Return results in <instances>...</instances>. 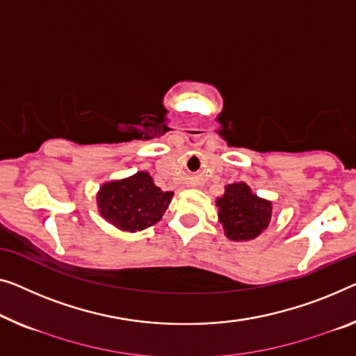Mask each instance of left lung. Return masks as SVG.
Listing matches in <instances>:
<instances>
[{
	"label": "left lung",
	"mask_w": 356,
	"mask_h": 356,
	"mask_svg": "<svg viewBox=\"0 0 356 356\" xmlns=\"http://www.w3.org/2000/svg\"><path fill=\"white\" fill-rule=\"evenodd\" d=\"M219 222L232 241H251L270 225L273 216L272 201L252 193L245 182L229 184L216 200Z\"/></svg>",
	"instance_id": "left-lung-1"
}]
</instances>
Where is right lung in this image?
<instances>
[{"label": "right lung", "instance_id": "right-lung-1", "mask_svg": "<svg viewBox=\"0 0 356 356\" xmlns=\"http://www.w3.org/2000/svg\"><path fill=\"white\" fill-rule=\"evenodd\" d=\"M174 193L156 187L150 174L139 171L129 177L100 185L99 214L121 232L136 233L161 220Z\"/></svg>", "mask_w": 356, "mask_h": 356}]
</instances>
